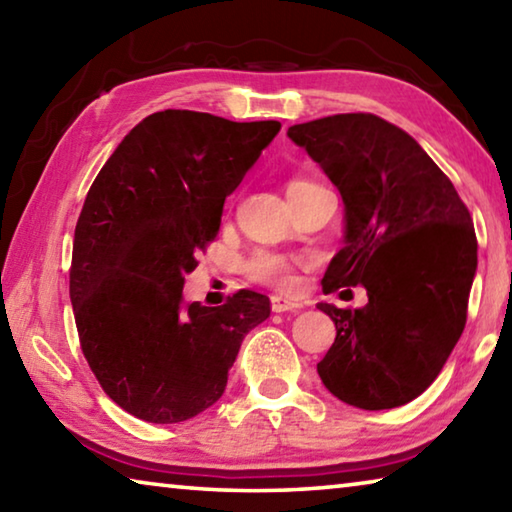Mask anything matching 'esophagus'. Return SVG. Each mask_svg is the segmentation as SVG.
<instances>
[{
  "label": "esophagus",
  "mask_w": 512,
  "mask_h": 512,
  "mask_svg": "<svg viewBox=\"0 0 512 512\" xmlns=\"http://www.w3.org/2000/svg\"><path fill=\"white\" fill-rule=\"evenodd\" d=\"M271 309L275 311V314H284V311H298V309H302V302L291 300V298H282V296H273Z\"/></svg>",
  "instance_id": "1"
}]
</instances>
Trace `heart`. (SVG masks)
Returning <instances> with one entry per match:
<instances>
[{
	"instance_id": "1",
	"label": "heart",
	"mask_w": 512,
	"mask_h": 512,
	"mask_svg": "<svg viewBox=\"0 0 512 512\" xmlns=\"http://www.w3.org/2000/svg\"><path fill=\"white\" fill-rule=\"evenodd\" d=\"M311 185L309 180H291L287 187V194L293 192V189ZM246 273L253 277L255 282L268 284V287L275 289H289L293 284V262L289 257L277 255V253H268V250H257L248 257L246 262Z\"/></svg>"
}]
</instances>
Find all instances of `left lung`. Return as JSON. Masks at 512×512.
Here are the masks:
<instances>
[{
	"mask_svg": "<svg viewBox=\"0 0 512 512\" xmlns=\"http://www.w3.org/2000/svg\"><path fill=\"white\" fill-rule=\"evenodd\" d=\"M287 135L345 203V246L323 291H368L361 309L318 302L336 325L318 375L345 404L395 409L427 391L463 334L476 271L470 210L409 133L370 112L314 119ZM413 240L423 246L404 254Z\"/></svg>",
	"mask_w": 512,
	"mask_h": 512,
	"instance_id": "1",
	"label": "left lung"
}]
</instances>
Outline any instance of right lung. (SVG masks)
Listing matches in <instances>:
<instances>
[{
    "label": "right lung",
    "instance_id": "add662e5",
    "mask_svg": "<svg viewBox=\"0 0 512 512\" xmlns=\"http://www.w3.org/2000/svg\"><path fill=\"white\" fill-rule=\"evenodd\" d=\"M280 121L162 110L142 119L94 178L74 230L69 298L83 357L135 418H194L225 391L239 345L271 314L241 289L185 302V275L219 235L235 192Z\"/></svg>",
    "mask_w": 512,
    "mask_h": 512
}]
</instances>
